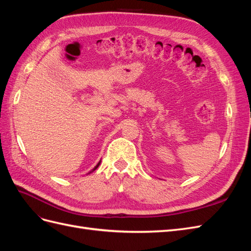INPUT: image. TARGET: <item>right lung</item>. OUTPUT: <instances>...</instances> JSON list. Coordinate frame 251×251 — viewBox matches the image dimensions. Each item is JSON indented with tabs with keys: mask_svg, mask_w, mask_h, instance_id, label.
I'll return each mask as SVG.
<instances>
[{
	"mask_svg": "<svg viewBox=\"0 0 251 251\" xmlns=\"http://www.w3.org/2000/svg\"><path fill=\"white\" fill-rule=\"evenodd\" d=\"M100 162H101V161H100V162H98V163H97V164H96V166H95V168H94V169H93V170H92V171H91V172H89V173H88V174H91V173H92V172H94V171H95V170H96V169H97V168H98V166H100Z\"/></svg>",
	"mask_w": 251,
	"mask_h": 251,
	"instance_id": "add662e5",
	"label": "right lung"
}]
</instances>
